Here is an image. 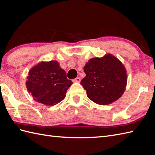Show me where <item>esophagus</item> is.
<instances>
[{
  "label": "esophagus",
  "instance_id": "34e87169",
  "mask_svg": "<svg viewBox=\"0 0 155 155\" xmlns=\"http://www.w3.org/2000/svg\"><path fill=\"white\" fill-rule=\"evenodd\" d=\"M74 82V83H80L81 82V78L80 77H77L76 78H74V79H73V81H72Z\"/></svg>",
  "mask_w": 155,
  "mask_h": 155
}]
</instances>
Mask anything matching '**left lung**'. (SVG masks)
<instances>
[{
	"mask_svg": "<svg viewBox=\"0 0 155 155\" xmlns=\"http://www.w3.org/2000/svg\"><path fill=\"white\" fill-rule=\"evenodd\" d=\"M86 77L81 84L88 98L100 105L113 103L126 89L127 74L124 64L111 54L93 58L84 67Z\"/></svg>",
	"mask_w": 155,
	"mask_h": 155,
	"instance_id": "8db88e82",
	"label": "left lung"
}]
</instances>
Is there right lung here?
<instances>
[{"label":"right lung","instance_id":"obj_1","mask_svg":"<svg viewBox=\"0 0 155 155\" xmlns=\"http://www.w3.org/2000/svg\"><path fill=\"white\" fill-rule=\"evenodd\" d=\"M27 78L28 93L35 101L47 106H53L63 100L72 84L57 61L39 62L31 68Z\"/></svg>","mask_w":155,"mask_h":155}]
</instances>
